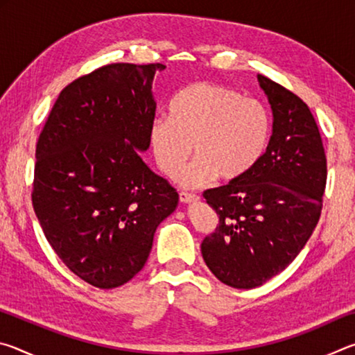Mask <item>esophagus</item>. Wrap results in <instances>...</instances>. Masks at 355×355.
I'll use <instances>...</instances> for the list:
<instances>
[{
  "label": "esophagus",
  "mask_w": 355,
  "mask_h": 355,
  "mask_svg": "<svg viewBox=\"0 0 355 355\" xmlns=\"http://www.w3.org/2000/svg\"><path fill=\"white\" fill-rule=\"evenodd\" d=\"M197 200H199V196L197 194H192V192H186V191L180 192V202L182 203H192Z\"/></svg>",
  "instance_id": "1"
}]
</instances>
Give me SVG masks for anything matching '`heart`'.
<instances>
[{
	"label": "heart",
	"mask_w": 355,
	"mask_h": 355,
	"mask_svg": "<svg viewBox=\"0 0 355 355\" xmlns=\"http://www.w3.org/2000/svg\"><path fill=\"white\" fill-rule=\"evenodd\" d=\"M271 139V116L260 100L243 97L222 84L197 81L173 95L169 119L150 125L156 166L173 177L192 155L197 158L180 180L196 188L214 177L227 182L248 175Z\"/></svg>",
	"instance_id": "obj_1"
}]
</instances>
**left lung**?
Segmentation results:
<instances>
[{"label":"left lung","mask_w":355,"mask_h":355,"mask_svg":"<svg viewBox=\"0 0 355 355\" xmlns=\"http://www.w3.org/2000/svg\"><path fill=\"white\" fill-rule=\"evenodd\" d=\"M274 122L266 153L248 175L203 197L219 216L202 241V257L222 284L255 288L284 271L320 220L327 161L309 106L258 75Z\"/></svg>","instance_id":"left-lung-1"}]
</instances>
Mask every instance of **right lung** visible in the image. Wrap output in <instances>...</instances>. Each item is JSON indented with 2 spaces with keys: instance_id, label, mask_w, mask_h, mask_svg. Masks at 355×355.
Masks as SVG:
<instances>
[{
  "instance_id": "right-lung-1",
  "label": "right lung",
  "mask_w": 355,
  "mask_h": 355,
  "mask_svg": "<svg viewBox=\"0 0 355 355\" xmlns=\"http://www.w3.org/2000/svg\"><path fill=\"white\" fill-rule=\"evenodd\" d=\"M163 64H110L59 94L35 147L33 207L71 272L110 290L141 271L178 192L144 163Z\"/></svg>"
}]
</instances>
